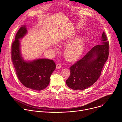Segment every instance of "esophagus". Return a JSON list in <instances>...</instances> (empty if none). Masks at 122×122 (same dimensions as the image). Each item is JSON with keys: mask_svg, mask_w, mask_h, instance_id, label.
I'll use <instances>...</instances> for the list:
<instances>
[{"mask_svg": "<svg viewBox=\"0 0 122 122\" xmlns=\"http://www.w3.org/2000/svg\"><path fill=\"white\" fill-rule=\"evenodd\" d=\"M61 67H62V65L61 64L58 63L56 64V68L59 69V68H61Z\"/></svg>", "mask_w": 122, "mask_h": 122, "instance_id": "obj_1", "label": "esophagus"}]
</instances>
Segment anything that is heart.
I'll return each instance as SVG.
<instances>
[{"label": "heart", "mask_w": 122, "mask_h": 122, "mask_svg": "<svg viewBox=\"0 0 122 122\" xmlns=\"http://www.w3.org/2000/svg\"><path fill=\"white\" fill-rule=\"evenodd\" d=\"M71 39H67L61 42V44L66 45L71 42ZM85 45V41L82 38H79L69 44L65 51V57L68 61H73L77 60L81 55ZM54 49L58 51V48L55 47Z\"/></svg>", "instance_id": "1"}]
</instances>
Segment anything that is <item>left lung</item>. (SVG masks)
Segmentation results:
<instances>
[{
	"label": "left lung",
	"mask_w": 122,
	"mask_h": 122,
	"mask_svg": "<svg viewBox=\"0 0 122 122\" xmlns=\"http://www.w3.org/2000/svg\"><path fill=\"white\" fill-rule=\"evenodd\" d=\"M101 44L95 46L81 59L70 67L71 74L66 81L69 88L84 90L95 83L99 78L109 56V41L105 32L101 38Z\"/></svg>",
	"instance_id": "1"
}]
</instances>
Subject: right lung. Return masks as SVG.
Returning a JSON list of instances; mask_svg holds the SVG:
<instances>
[{
    "label": "right lung",
    "instance_id": "obj_1",
    "mask_svg": "<svg viewBox=\"0 0 122 122\" xmlns=\"http://www.w3.org/2000/svg\"><path fill=\"white\" fill-rule=\"evenodd\" d=\"M25 25H22L16 33L11 45V56L16 73L20 82L26 87L41 91L46 88L50 81V76L56 65L53 60L37 59L26 61L22 56L19 39L27 33Z\"/></svg>",
    "mask_w": 122,
    "mask_h": 122
}]
</instances>
